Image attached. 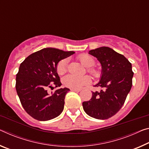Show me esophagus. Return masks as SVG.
<instances>
[{
	"mask_svg": "<svg viewBox=\"0 0 149 149\" xmlns=\"http://www.w3.org/2000/svg\"><path fill=\"white\" fill-rule=\"evenodd\" d=\"M71 91H75V92H79V91H80L79 89H71Z\"/></svg>",
	"mask_w": 149,
	"mask_h": 149,
	"instance_id": "34e87169",
	"label": "esophagus"
}]
</instances>
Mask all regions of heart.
<instances>
[{
  "label": "heart",
  "instance_id": "b5f03b06",
  "mask_svg": "<svg viewBox=\"0 0 149 149\" xmlns=\"http://www.w3.org/2000/svg\"><path fill=\"white\" fill-rule=\"evenodd\" d=\"M79 60L81 63L86 67L88 68L89 72L95 77H99L101 75L100 70L95 69L92 67L95 65V61L92 56L88 54H81L78 56ZM68 60L67 58L63 59L58 62L56 70L59 75H63L67 72L68 70ZM63 84L65 87L70 89H81L84 86H87L91 83V77L88 75H84V76H79L74 74H68L63 77L62 79Z\"/></svg>",
  "mask_w": 149,
  "mask_h": 149
}]
</instances>
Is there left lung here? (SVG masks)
I'll return each mask as SVG.
<instances>
[{"label":"left lung","instance_id":"obj_1","mask_svg":"<svg viewBox=\"0 0 149 149\" xmlns=\"http://www.w3.org/2000/svg\"><path fill=\"white\" fill-rule=\"evenodd\" d=\"M89 54L101 65V79L94 86L102 89L92 92L91 100L82 103L83 108L89 116L107 119L121 109L131 90L134 74L132 65L123 55L109 47L91 49Z\"/></svg>","mask_w":149,"mask_h":149}]
</instances>
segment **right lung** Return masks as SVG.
Returning a JSON list of instances; mask_svg holds the SVG:
<instances>
[{"label":"right lung","mask_w":149,"mask_h":149,"mask_svg":"<svg viewBox=\"0 0 149 149\" xmlns=\"http://www.w3.org/2000/svg\"><path fill=\"white\" fill-rule=\"evenodd\" d=\"M75 52L46 48L30 54L20 63L16 77V89L23 108L34 119L48 121L63 110L65 97L70 89L61 86L56 67L58 62Z\"/></svg>","instance_id":"add662e5"}]
</instances>
